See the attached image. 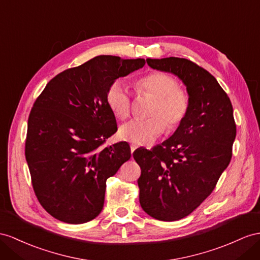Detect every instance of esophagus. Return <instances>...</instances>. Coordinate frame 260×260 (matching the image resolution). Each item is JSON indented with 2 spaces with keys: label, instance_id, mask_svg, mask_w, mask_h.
Wrapping results in <instances>:
<instances>
[{
  "label": "esophagus",
  "instance_id": "esophagus-1",
  "mask_svg": "<svg viewBox=\"0 0 260 260\" xmlns=\"http://www.w3.org/2000/svg\"><path fill=\"white\" fill-rule=\"evenodd\" d=\"M137 148V146L136 145H131V152L133 154V152L135 151V149Z\"/></svg>",
  "mask_w": 260,
  "mask_h": 260
}]
</instances>
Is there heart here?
<instances>
[{"instance_id":"obj_1","label":"heart","mask_w":260,"mask_h":260,"mask_svg":"<svg viewBox=\"0 0 260 260\" xmlns=\"http://www.w3.org/2000/svg\"><path fill=\"white\" fill-rule=\"evenodd\" d=\"M177 80L165 72H152L137 82L139 92L149 93L157 100L151 118H133L119 127V136L136 145H149L161 135L166 124L175 128L180 124L189 110V95L178 88ZM106 100L113 114L119 118L127 117L131 112V94L121 80L113 82L106 93ZM158 116L157 117L156 115ZM161 116L165 119L160 117Z\"/></svg>"}]
</instances>
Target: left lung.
I'll return each mask as SVG.
<instances>
[{
	"label": "left lung",
	"instance_id": "8db88e82",
	"mask_svg": "<svg viewBox=\"0 0 260 260\" xmlns=\"http://www.w3.org/2000/svg\"><path fill=\"white\" fill-rule=\"evenodd\" d=\"M152 69L177 76L187 88L189 110L168 139L133 157L142 169L139 203L148 215L171 222L188 216L228 168L236 137L233 106L210 72L188 59H146Z\"/></svg>",
	"mask_w": 260,
	"mask_h": 260
}]
</instances>
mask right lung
<instances>
[{"mask_svg":"<svg viewBox=\"0 0 260 260\" xmlns=\"http://www.w3.org/2000/svg\"><path fill=\"white\" fill-rule=\"evenodd\" d=\"M144 64L96 56L51 79L32 105L26 161L39 203L59 221L82 224L101 213L106 180L131 158L126 142L102 146L117 131L106 93Z\"/></svg>","mask_w":260,"mask_h":260,"instance_id":"add662e5","label":"right lung"}]
</instances>
